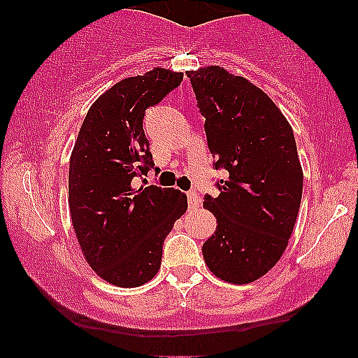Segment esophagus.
I'll list each match as a JSON object with an SVG mask.
<instances>
[{
  "mask_svg": "<svg viewBox=\"0 0 358 358\" xmlns=\"http://www.w3.org/2000/svg\"><path fill=\"white\" fill-rule=\"evenodd\" d=\"M187 199H188V208H196L200 205V196L196 195L195 190L187 192Z\"/></svg>",
  "mask_w": 358,
  "mask_h": 358,
  "instance_id": "obj_1",
  "label": "esophagus"
}]
</instances>
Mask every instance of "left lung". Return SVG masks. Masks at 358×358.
<instances>
[{
    "label": "left lung",
    "mask_w": 358,
    "mask_h": 358,
    "mask_svg": "<svg viewBox=\"0 0 358 358\" xmlns=\"http://www.w3.org/2000/svg\"><path fill=\"white\" fill-rule=\"evenodd\" d=\"M196 108L205 117L219 195L203 207L217 219L205 241V264L234 285L264 276L285 252L296 222L303 171L289 122L269 96L220 67L187 72Z\"/></svg>",
    "instance_id": "obj_1"
}]
</instances>
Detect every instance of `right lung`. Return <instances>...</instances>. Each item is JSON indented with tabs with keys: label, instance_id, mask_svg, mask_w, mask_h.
<instances>
[{
	"label": "right lung",
	"instance_id": "1",
	"mask_svg": "<svg viewBox=\"0 0 358 358\" xmlns=\"http://www.w3.org/2000/svg\"><path fill=\"white\" fill-rule=\"evenodd\" d=\"M183 80L153 69L117 82L92 104L69 168V207L82 252L102 279L136 287L156 276L163 242L187 210V195L158 185L134 190L155 162L143 129L146 109ZM158 170V168H155Z\"/></svg>",
	"mask_w": 358,
	"mask_h": 358
}]
</instances>
